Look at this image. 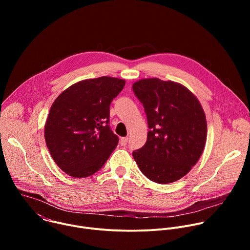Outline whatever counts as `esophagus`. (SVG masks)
Returning a JSON list of instances; mask_svg holds the SVG:
<instances>
[{
  "label": "esophagus",
  "mask_w": 250,
  "mask_h": 250,
  "mask_svg": "<svg viewBox=\"0 0 250 250\" xmlns=\"http://www.w3.org/2000/svg\"><path fill=\"white\" fill-rule=\"evenodd\" d=\"M127 141H128V137H121L120 142L123 146H125L127 145Z\"/></svg>",
  "instance_id": "obj_1"
}]
</instances>
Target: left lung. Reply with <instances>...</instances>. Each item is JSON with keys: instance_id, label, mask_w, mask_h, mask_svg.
<instances>
[{"instance_id": "1", "label": "left lung", "mask_w": 250, "mask_h": 250, "mask_svg": "<svg viewBox=\"0 0 250 250\" xmlns=\"http://www.w3.org/2000/svg\"><path fill=\"white\" fill-rule=\"evenodd\" d=\"M132 90L144 104L149 127L146 145L132 152L136 164L155 183L181 179L206 145L207 121L199 100L185 86L158 78L138 80Z\"/></svg>"}]
</instances>
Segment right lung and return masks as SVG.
Here are the masks:
<instances>
[{"label": "right lung", "instance_id": "add662e5", "mask_svg": "<svg viewBox=\"0 0 250 250\" xmlns=\"http://www.w3.org/2000/svg\"><path fill=\"white\" fill-rule=\"evenodd\" d=\"M125 81L102 76L77 82L53 102L44 126L46 146L57 166L74 178L100 170L119 144L110 128V104Z\"/></svg>", "mask_w": 250, "mask_h": 250}]
</instances>
